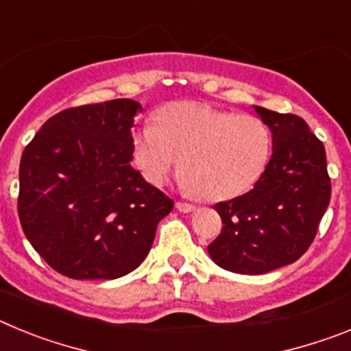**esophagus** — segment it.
<instances>
[{
	"label": "esophagus",
	"instance_id": "esophagus-1",
	"mask_svg": "<svg viewBox=\"0 0 351 351\" xmlns=\"http://www.w3.org/2000/svg\"><path fill=\"white\" fill-rule=\"evenodd\" d=\"M176 207H178L181 213H191V210H195L193 204H188V202H178L176 204Z\"/></svg>",
	"mask_w": 351,
	"mask_h": 351
}]
</instances>
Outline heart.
<instances>
[{
	"mask_svg": "<svg viewBox=\"0 0 351 351\" xmlns=\"http://www.w3.org/2000/svg\"><path fill=\"white\" fill-rule=\"evenodd\" d=\"M271 132L251 114L219 110L195 101L167 105L156 125L133 137V160L153 186L184 167L182 184L207 200H228L255 184L267 167Z\"/></svg>",
	"mask_w": 351,
	"mask_h": 351,
	"instance_id": "obj_1",
	"label": "heart"
}]
</instances>
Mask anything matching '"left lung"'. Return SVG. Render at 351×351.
Listing matches in <instances>:
<instances>
[{
  "instance_id": "8db88e82",
  "label": "left lung",
  "mask_w": 351,
  "mask_h": 351,
  "mask_svg": "<svg viewBox=\"0 0 351 351\" xmlns=\"http://www.w3.org/2000/svg\"><path fill=\"white\" fill-rule=\"evenodd\" d=\"M272 132V156L253 190L216 204L221 234L207 246L225 271L265 274L308 251L330 200L322 141L302 117L256 107Z\"/></svg>"
}]
</instances>
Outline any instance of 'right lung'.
<instances>
[{"label":"right lung","instance_id":"obj_1","mask_svg":"<svg viewBox=\"0 0 351 351\" xmlns=\"http://www.w3.org/2000/svg\"><path fill=\"white\" fill-rule=\"evenodd\" d=\"M142 105L104 101L61 110L26 145L19 219L31 246L71 280H116L137 269L173 200L132 167Z\"/></svg>","mask_w":351,"mask_h":351}]
</instances>
